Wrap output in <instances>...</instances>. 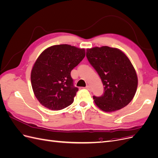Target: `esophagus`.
Segmentation results:
<instances>
[{
  "mask_svg": "<svg viewBox=\"0 0 158 158\" xmlns=\"http://www.w3.org/2000/svg\"><path fill=\"white\" fill-rule=\"evenodd\" d=\"M85 88H86L87 89H89H89H90V86H89V85H87L86 86H85Z\"/></svg>",
  "mask_w": 158,
  "mask_h": 158,
  "instance_id": "1",
  "label": "esophagus"
}]
</instances>
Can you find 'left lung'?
I'll list each match as a JSON object with an SVG mask.
<instances>
[{"label":"left lung","mask_w":158,"mask_h":158,"mask_svg":"<svg viewBox=\"0 0 158 158\" xmlns=\"http://www.w3.org/2000/svg\"><path fill=\"white\" fill-rule=\"evenodd\" d=\"M86 57L104 85L102 95L93 96L96 106L106 112L127 106L138 85L136 71L128 57L119 49L107 46L88 49Z\"/></svg>","instance_id":"obj_1"}]
</instances>
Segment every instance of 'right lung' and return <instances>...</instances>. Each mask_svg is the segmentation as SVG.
<instances>
[{
  "label": "right lung",
  "instance_id": "obj_1",
  "mask_svg": "<svg viewBox=\"0 0 158 158\" xmlns=\"http://www.w3.org/2000/svg\"><path fill=\"white\" fill-rule=\"evenodd\" d=\"M85 56V50L69 45L45 49L38 57L31 73L33 92L38 101L51 110H60L73 103L78 88L70 76Z\"/></svg>",
  "mask_w": 158,
  "mask_h": 158
}]
</instances>
